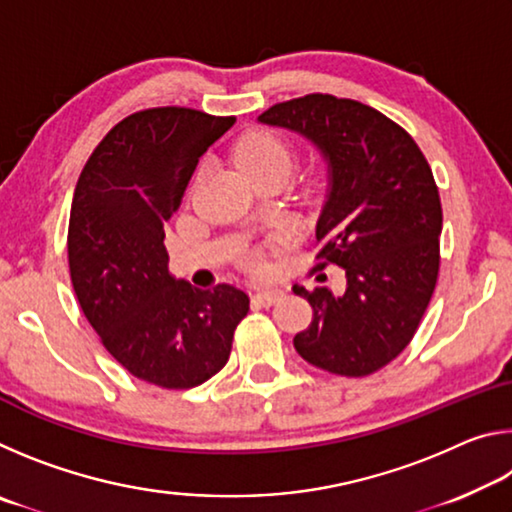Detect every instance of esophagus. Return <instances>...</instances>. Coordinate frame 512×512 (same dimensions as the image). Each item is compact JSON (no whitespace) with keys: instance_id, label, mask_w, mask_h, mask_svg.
Wrapping results in <instances>:
<instances>
[{"instance_id":"34e87169","label":"esophagus","mask_w":512,"mask_h":512,"mask_svg":"<svg viewBox=\"0 0 512 512\" xmlns=\"http://www.w3.org/2000/svg\"><path fill=\"white\" fill-rule=\"evenodd\" d=\"M284 298V291L282 289H264V291H257L253 293V302L259 307H273L277 300Z\"/></svg>"}]
</instances>
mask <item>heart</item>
Wrapping results in <instances>:
<instances>
[{"mask_svg": "<svg viewBox=\"0 0 512 512\" xmlns=\"http://www.w3.org/2000/svg\"><path fill=\"white\" fill-rule=\"evenodd\" d=\"M237 160L253 180L271 176V173L289 176L293 153L284 137L273 131H255L237 144Z\"/></svg>", "mask_w": 512, "mask_h": 512, "instance_id": "1", "label": "heart"}]
</instances>
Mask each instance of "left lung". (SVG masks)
Wrapping results in <instances>:
<instances>
[{"mask_svg": "<svg viewBox=\"0 0 512 512\" xmlns=\"http://www.w3.org/2000/svg\"><path fill=\"white\" fill-rule=\"evenodd\" d=\"M257 121L302 135L323 155L318 262L341 266L348 280L341 296L293 287L314 309L293 345L334 375H372L409 345L436 289L443 207L429 164L402 126L352 99L307 94Z\"/></svg>", "mask_w": 512, "mask_h": 512, "instance_id": "obj_1", "label": "left lung"}]
</instances>
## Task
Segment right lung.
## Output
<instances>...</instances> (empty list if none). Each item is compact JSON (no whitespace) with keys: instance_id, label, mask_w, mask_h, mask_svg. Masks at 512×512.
Returning <instances> with one entry per match:
<instances>
[{"instance_id":"obj_1","label":"right lung","mask_w":512,"mask_h":512,"mask_svg":"<svg viewBox=\"0 0 512 512\" xmlns=\"http://www.w3.org/2000/svg\"><path fill=\"white\" fill-rule=\"evenodd\" d=\"M232 124L192 108L135 112L103 137L74 189L67 255L83 314L133 377L173 391L228 363L250 305L232 284L176 280L164 248L198 158Z\"/></svg>"}]
</instances>
